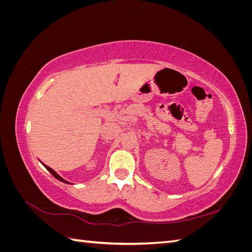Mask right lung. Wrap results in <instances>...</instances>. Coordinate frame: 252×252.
I'll list each match as a JSON object with an SVG mask.
<instances>
[{
    "instance_id": "1",
    "label": "right lung",
    "mask_w": 252,
    "mask_h": 252,
    "mask_svg": "<svg viewBox=\"0 0 252 252\" xmlns=\"http://www.w3.org/2000/svg\"><path fill=\"white\" fill-rule=\"evenodd\" d=\"M43 165L45 166V168H46V169H47V170H48V171H49V172H50V173L53 175V177H55L57 180H59V181H61V182H63V183H66V184H68V183H69V182H67V181H65L64 179L61 178L60 175H59V174H58V173H57L55 170H53V169H51V168H50V167H48L47 165H45V164H43Z\"/></svg>"
}]
</instances>
